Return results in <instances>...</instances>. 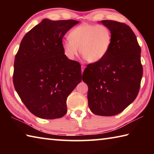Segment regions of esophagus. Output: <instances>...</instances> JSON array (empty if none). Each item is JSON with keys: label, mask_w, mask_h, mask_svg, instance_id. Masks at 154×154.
Segmentation results:
<instances>
[{"label": "esophagus", "mask_w": 154, "mask_h": 154, "mask_svg": "<svg viewBox=\"0 0 154 154\" xmlns=\"http://www.w3.org/2000/svg\"><path fill=\"white\" fill-rule=\"evenodd\" d=\"M85 66H82V72H83V71H84V69H85Z\"/></svg>", "instance_id": "obj_1"}]
</instances>
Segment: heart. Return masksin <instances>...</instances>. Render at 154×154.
<instances>
[{"instance_id": "obj_1", "label": "heart", "mask_w": 154, "mask_h": 154, "mask_svg": "<svg viewBox=\"0 0 154 154\" xmlns=\"http://www.w3.org/2000/svg\"><path fill=\"white\" fill-rule=\"evenodd\" d=\"M113 42L110 29L106 26L82 24L70 31L69 39L62 43L64 55L73 60L78 48L85 60L90 63L100 62L107 55Z\"/></svg>"}]
</instances>
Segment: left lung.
Segmentation results:
<instances>
[{"mask_svg":"<svg viewBox=\"0 0 154 154\" xmlns=\"http://www.w3.org/2000/svg\"><path fill=\"white\" fill-rule=\"evenodd\" d=\"M100 22L111 31V49L102 60L87 65L82 79L88 86L90 111L97 116H112L137 98L143 76L141 50L128 26L113 20Z\"/></svg>","mask_w":154,"mask_h":154,"instance_id":"obj_1","label":"left lung"}]
</instances>
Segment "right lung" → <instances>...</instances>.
I'll return each instance as SVG.
<instances>
[{
  "instance_id": "right-lung-1",
  "label": "right lung",
  "mask_w": 154,
  "mask_h": 154,
  "mask_svg": "<svg viewBox=\"0 0 154 154\" xmlns=\"http://www.w3.org/2000/svg\"><path fill=\"white\" fill-rule=\"evenodd\" d=\"M79 22L44 19L26 34L15 57L13 82L21 100L42 119L60 118L82 81V69L62 49V38Z\"/></svg>"
}]
</instances>
